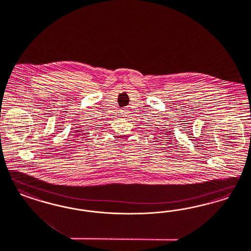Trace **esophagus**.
I'll return each mask as SVG.
<instances>
[{
	"mask_svg": "<svg viewBox=\"0 0 251 251\" xmlns=\"http://www.w3.org/2000/svg\"><path fill=\"white\" fill-rule=\"evenodd\" d=\"M128 108L127 107H124L123 109H121L120 110V113H121V115H122L123 117H126V115H128Z\"/></svg>",
	"mask_w": 251,
	"mask_h": 251,
	"instance_id": "esophagus-1",
	"label": "esophagus"
}]
</instances>
